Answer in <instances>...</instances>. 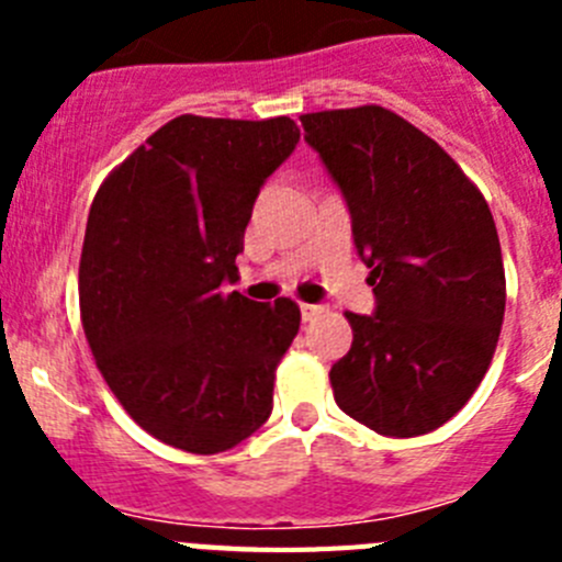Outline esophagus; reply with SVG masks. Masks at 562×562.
<instances>
[{
  "label": "esophagus",
  "mask_w": 562,
  "mask_h": 562,
  "mask_svg": "<svg viewBox=\"0 0 562 562\" xmlns=\"http://www.w3.org/2000/svg\"><path fill=\"white\" fill-rule=\"evenodd\" d=\"M324 312H326V306H321V304H301V321H304V324H312V321L324 315Z\"/></svg>",
  "instance_id": "obj_1"
}]
</instances>
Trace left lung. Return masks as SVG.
I'll return each mask as SVG.
<instances>
[{
	"label": "left lung",
	"mask_w": 562,
	"mask_h": 562,
	"mask_svg": "<svg viewBox=\"0 0 562 562\" xmlns=\"http://www.w3.org/2000/svg\"><path fill=\"white\" fill-rule=\"evenodd\" d=\"M369 267L374 312L355 315L331 366L335 402L382 436L430 434L484 380L506 281L498 231L479 188L428 134L382 106L301 114Z\"/></svg>",
	"instance_id": "left-lung-1"
}]
</instances>
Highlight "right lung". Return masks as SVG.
<instances>
[{"instance_id":"obj_1","label":"right lung","mask_w":562,"mask_h":562,"mask_svg":"<svg viewBox=\"0 0 562 562\" xmlns=\"http://www.w3.org/2000/svg\"><path fill=\"white\" fill-rule=\"evenodd\" d=\"M297 140L290 117L180 114L89 207L78 270L89 349L126 414L171 448L222 453L270 419L301 310L225 286L258 191Z\"/></svg>"}]
</instances>
